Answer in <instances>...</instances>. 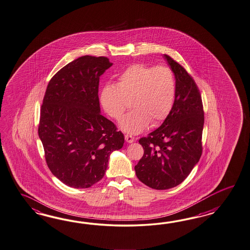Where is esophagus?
<instances>
[{"instance_id": "34e87169", "label": "esophagus", "mask_w": 250, "mask_h": 250, "mask_svg": "<svg viewBox=\"0 0 250 250\" xmlns=\"http://www.w3.org/2000/svg\"><path fill=\"white\" fill-rule=\"evenodd\" d=\"M125 140L128 143H132V142H134L135 138L131 135L126 134L125 135Z\"/></svg>"}]
</instances>
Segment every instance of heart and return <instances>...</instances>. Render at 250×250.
Returning <instances> with one entry per match:
<instances>
[{
    "mask_svg": "<svg viewBox=\"0 0 250 250\" xmlns=\"http://www.w3.org/2000/svg\"><path fill=\"white\" fill-rule=\"evenodd\" d=\"M176 78L167 66L135 63L119 75L117 85L103 88L101 101L111 118L120 121L129 107L134 108L121 123L123 130L139 133L148 122L157 126L170 113L176 97Z\"/></svg>",
    "mask_w": 250,
    "mask_h": 250,
    "instance_id": "1",
    "label": "heart"
}]
</instances>
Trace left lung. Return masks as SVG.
I'll use <instances>...</instances> for the list:
<instances>
[{
	"instance_id": "obj_1",
	"label": "left lung",
	"mask_w": 250,
	"mask_h": 250,
	"mask_svg": "<svg viewBox=\"0 0 250 250\" xmlns=\"http://www.w3.org/2000/svg\"><path fill=\"white\" fill-rule=\"evenodd\" d=\"M176 78V97L170 113L147 137L140 139L144 154L135 166L138 179L154 189L179 185L202 154L204 110L199 88L185 69L164 54Z\"/></svg>"
}]
</instances>
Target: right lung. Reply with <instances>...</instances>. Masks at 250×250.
Returning a JSON list of instances; mask_svg holds the SVG:
<instances>
[{"mask_svg":"<svg viewBox=\"0 0 250 250\" xmlns=\"http://www.w3.org/2000/svg\"><path fill=\"white\" fill-rule=\"evenodd\" d=\"M112 65L107 57L85 55L51 78L41 108L39 137L51 173L65 185L86 188L104 177L109 155L124 136L101 114L99 83Z\"/></svg>","mask_w":250,"mask_h":250,"instance_id":"add662e5","label":"right lung"}]
</instances>
